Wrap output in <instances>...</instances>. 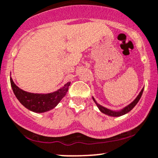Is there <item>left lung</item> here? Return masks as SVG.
<instances>
[{"label":"left lung","instance_id":"8db88e82","mask_svg":"<svg viewBox=\"0 0 158 158\" xmlns=\"http://www.w3.org/2000/svg\"><path fill=\"white\" fill-rule=\"evenodd\" d=\"M143 90H144V88L142 89V91H141L140 93H139V95L136 97V98L135 99V100L132 101V103H130L129 105L126 106L125 107H123V109L119 110H110V109L107 108V107H103L102 105L99 104L98 103L97 101H95V99H94V97H92V99H93V101H94V102L95 103L96 105H97V107H98V109L100 110V111L101 113L106 114V115L110 116V117H120V116H123V115H124V114L129 113V111H130L133 108V107H135L136 104H137V103L139 102V101L140 100L141 97H142V93H143Z\"/></svg>","mask_w":158,"mask_h":158}]
</instances>
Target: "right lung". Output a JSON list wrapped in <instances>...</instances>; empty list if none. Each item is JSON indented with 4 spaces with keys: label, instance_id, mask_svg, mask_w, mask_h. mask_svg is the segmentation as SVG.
<instances>
[{
    "label": "right lung",
    "instance_id": "1",
    "mask_svg": "<svg viewBox=\"0 0 158 158\" xmlns=\"http://www.w3.org/2000/svg\"><path fill=\"white\" fill-rule=\"evenodd\" d=\"M10 84L15 96L25 107L35 113H44L54 109L59 104L66 95L70 82H68L55 92L48 94L26 92L19 89L11 77Z\"/></svg>",
    "mask_w": 158,
    "mask_h": 158
}]
</instances>
